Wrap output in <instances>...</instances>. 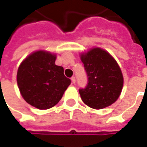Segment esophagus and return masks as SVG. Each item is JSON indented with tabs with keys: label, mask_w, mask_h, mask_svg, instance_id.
<instances>
[{
	"label": "esophagus",
	"mask_w": 147,
	"mask_h": 147,
	"mask_svg": "<svg viewBox=\"0 0 147 147\" xmlns=\"http://www.w3.org/2000/svg\"><path fill=\"white\" fill-rule=\"evenodd\" d=\"M71 83H72V84H75V83H76V78L74 77V76H72V77L71 78Z\"/></svg>",
	"instance_id": "obj_1"
}]
</instances>
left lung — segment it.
Masks as SVG:
<instances>
[{
	"mask_svg": "<svg viewBox=\"0 0 147 147\" xmlns=\"http://www.w3.org/2000/svg\"><path fill=\"white\" fill-rule=\"evenodd\" d=\"M88 76V84L80 88L83 102L101 109L115 102L123 88V75L114 58L106 51L95 47L80 55Z\"/></svg>",
	"mask_w": 147,
	"mask_h": 147,
	"instance_id": "left-lung-1",
	"label": "left lung"
}]
</instances>
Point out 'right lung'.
Segmentation results:
<instances>
[{"instance_id": "add662e5", "label": "right lung", "mask_w": 147, "mask_h": 147, "mask_svg": "<svg viewBox=\"0 0 147 147\" xmlns=\"http://www.w3.org/2000/svg\"><path fill=\"white\" fill-rule=\"evenodd\" d=\"M55 54L38 51L28 55L18 69L17 82L22 96L38 109L57 105L71 84L63 67L55 65Z\"/></svg>"}]
</instances>
